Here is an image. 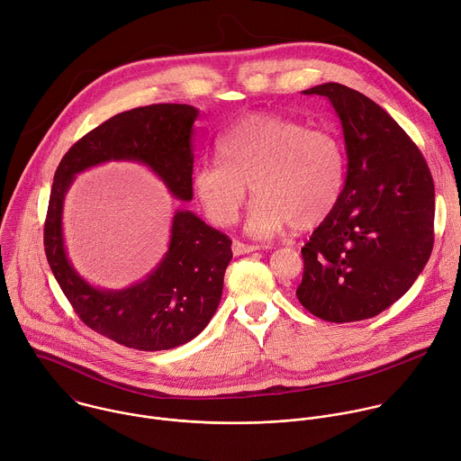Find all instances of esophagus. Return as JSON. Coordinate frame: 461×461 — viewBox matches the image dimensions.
I'll return each instance as SVG.
<instances>
[{"label":"esophagus","instance_id":"obj_1","mask_svg":"<svg viewBox=\"0 0 461 461\" xmlns=\"http://www.w3.org/2000/svg\"><path fill=\"white\" fill-rule=\"evenodd\" d=\"M258 249H259V247H256V245H247V243H241V241H238V240L232 241V254H234V256L249 254V252H254V250H258Z\"/></svg>","mask_w":461,"mask_h":461}]
</instances>
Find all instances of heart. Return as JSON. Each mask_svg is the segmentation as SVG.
<instances>
[{
    "label": "heart",
    "instance_id": "heart-1",
    "mask_svg": "<svg viewBox=\"0 0 461 461\" xmlns=\"http://www.w3.org/2000/svg\"><path fill=\"white\" fill-rule=\"evenodd\" d=\"M220 161L193 172V191L209 220L232 225L247 198L256 196L247 232L254 238L280 234L289 225L314 229L336 209L347 176L341 140L323 129L274 116L252 114L216 141Z\"/></svg>",
    "mask_w": 461,
    "mask_h": 461
}]
</instances>
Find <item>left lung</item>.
Here are the masks:
<instances>
[{
    "label": "left lung",
    "instance_id": "left-lung-1",
    "mask_svg": "<svg viewBox=\"0 0 461 461\" xmlns=\"http://www.w3.org/2000/svg\"><path fill=\"white\" fill-rule=\"evenodd\" d=\"M334 107L347 177L334 212L302 249L300 303L334 321L373 318L400 300L434 245V181L407 132L373 100L339 83L303 90Z\"/></svg>",
    "mask_w": 461,
    "mask_h": 461
}]
</instances>
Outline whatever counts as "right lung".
<instances>
[{
	"instance_id": "1",
	"label": "right lung",
	"mask_w": 461,
	"mask_h": 461,
	"mask_svg": "<svg viewBox=\"0 0 461 461\" xmlns=\"http://www.w3.org/2000/svg\"><path fill=\"white\" fill-rule=\"evenodd\" d=\"M198 109L181 104L138 107L76 141L59 161L45 220V254L81 321L138 350H167L196 338L214 316L232 258L230 240L191 211H176L168 250L145 280L107 291L86 284L63 241V202L76 174L105 161L147 165L183 202L193 200V134Z\"/></svg>"
}]
</instances>
